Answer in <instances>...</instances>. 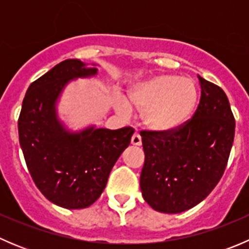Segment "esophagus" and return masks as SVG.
Instances as JSON below:
<instances>
[{
    "mask_svg": "<svg viewBox=\"0 0 249 249\" xmlns=\"http://www.w3.org/2000/svg\"><path fill=\"white\" fill-rule=\"evenodd\" d=\"M131 144H134V145H141V144H142V139H141L140 134H137V132H135V134L132 135V137H131Z\"/></svg>",
    "mask_w": 249,
    "mask_h": 249,
    "instance_id": "34e87169",
    "label": "esophagus"
}]
</instances>
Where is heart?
Masks as SVG:
<instances>
[{
  "label": "heart",
  "instance_id": "b5f03b06",
  "mask_svg": "<svg viewBox=\"0 0 249 249\" xmlns=\"http://www.w3.org/2000/svg\"><path fill=\"white\" fill-rule=\"evenodd\" d=\"M127 104L142 113L147 127L170 131L184 124L193 114L197 104V90L190 79L158 76L132 87ZM119 110H126L123 104L119 105Z\"/></svg>",
  "mask_w": 249,
  "mask_h": 249
}]
</instances>
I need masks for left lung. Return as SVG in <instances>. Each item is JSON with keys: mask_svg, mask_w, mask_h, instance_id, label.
Returning a JSON list of instances; mask_svg holds the SVG:
<instances>
[{"mask_svg": "<svg viewBox=\"0 0 249 249\" xmlns=\"http://www.w3.org/2000/svg\"><path fill=\"white\" fill-rule=\"evenodd\" d=\"M201 97L190 119L170 131L143 130V199L158 212L180 213L214 189L229 160L235 118L223 89L199 77Z\"/></svg>", "mask_w": 249, "mask_h": 249, "instance_id": "8db88e82", "label": "left lung"}]
</instances>
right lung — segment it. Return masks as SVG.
<instances>
[{
	"label": "right lung",
	"instance_id": "right-lung-1",
	"mask_svg": "<svg viewBox=\"0 0 249 249\" xmlns=\"http://www.w3.org/2000/svg\"><path fill=\"white\" fill-rule=\"evenodd\" d=\"M97 69L69 59L31 83L18 120L19 142L36 187L49 201L69 210L92 205L106 188L110 170L135 130L91 126L78 134L57 120L55 102L69 80L89 77Z\"/></svg>",
	"mask_w": 249,
	"mask_h": 249
}]
</instances>
